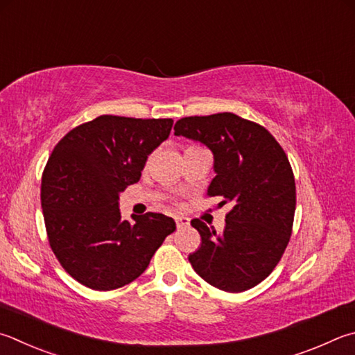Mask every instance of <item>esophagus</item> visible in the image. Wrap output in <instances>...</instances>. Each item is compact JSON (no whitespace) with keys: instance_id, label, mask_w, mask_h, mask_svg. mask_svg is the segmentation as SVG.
I'll use <instances>...</instances> for the list:
<instances>
[{"instance_id":"34e87169","label":"esophagus","mask_w":355,"mask_h":355,"mask_svg":"<svg viewBox=\"0 0 355 355\" xmlns=\"http://www.w3.org/2000/svg\"><path fill=\"white\" fill-rule=\"evenodd\" d=\"M175 223H177V228H186V227H189L191 220H189L188 217H184V216H177L175 217Z\"/></svg>"}]
</instances>
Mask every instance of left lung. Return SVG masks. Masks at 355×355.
Masks as SVG:
<instances>
[{"label": "left lung", "instance_id": "obj_1", "mask_svg": "<svg viewBox=\"0 0 355 355\" xmlns=\"http://www.w3.org/2000/svg\"><path fill=\"white\" fill-rule=\"evenodd\" d=\"M173 130L212 152L216 177L206 194L222 198L218 206L233 205L222 234L191 222L202 236L191 266L223 292H245L273 272L292 234L296 189L288 158L267 128L234 113L182 118Z\"/></svg>", "mask_w": 355, "mask_h": 355}]
</instances>
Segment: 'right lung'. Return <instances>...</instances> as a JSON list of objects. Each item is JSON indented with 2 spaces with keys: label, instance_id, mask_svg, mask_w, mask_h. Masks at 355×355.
<instances>
[{
  "label": "right lung",
  "instance_id": "add662e5",
  "mask_svg": "<svg viewBox=\"0 0 355 355\" xmlns=\"http://www.w3.org/2000/svg\"><path fill=\"white\" fill-rule=\"evenodd\" d=\"M172 119L102 114L54 147L42 177L49 245L80 284L114 290L144 273L175 222L158 212L122 220L119 194L137 183L147 157L169 138Z\"/></svg>",
  "mask_w": 355,
  "mask_h": 355
}]
</instances>
